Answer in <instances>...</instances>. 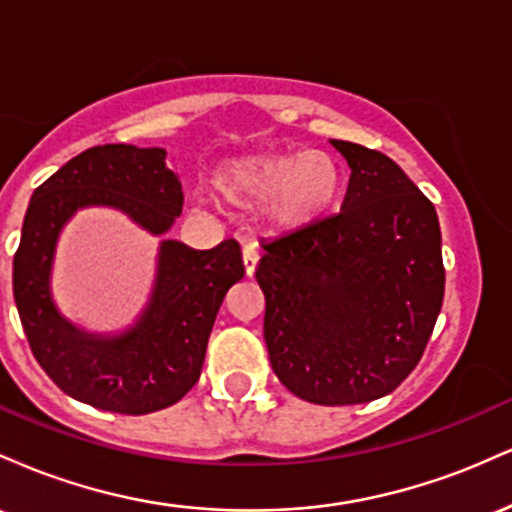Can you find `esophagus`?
Segmentation results:
<instances>
[{
    "instance_id": "34e87169",
    "label": "esophagus",
    "mask_w": 512,
    "mask_h": 512,
    "mask_svg": "<svg viewBox=\"0 0 512 512\" xmlns=\"http://www.w3.org/2000/svg\"><path fill=\"white\" fill-rule=\"evenodd\" d=\"M257 260H260V255H257L255 245H245V248H243V267H245V274H248V276L255 274Z\"/></svg>"
}]
</instances>
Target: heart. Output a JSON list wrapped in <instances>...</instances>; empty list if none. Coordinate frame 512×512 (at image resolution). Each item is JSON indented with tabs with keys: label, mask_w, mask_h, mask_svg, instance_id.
<instances>
[{
	"label": "heart",
	"mask_w": 512,
	"mask_h": 512,
	"mask_svg": "<svg viewBox=\"0 0 512 512\" xmlns=\"http://www.w3.org/2000/svg\"><path fill=\"white\" fill-rule=\"evenodd\" d=\"M342 187L337 161L327 151L255 154L233 158L214 173V190L223 202L257 207L279 231H301L332 207Z\"/></svg>",
	"instance_id": "b5f03b06"
}]
</instances>
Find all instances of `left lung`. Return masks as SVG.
Here are the masks:
<instances>
[{
  "label": "left lung",
  "mask_w": 512,
  "mask_h": 512,
  "mask_svg": "<svg viewBox=\"0 0 512 512\" xmlns=\"http://www.w3.org/2000/svg\"><path fill=\"white\" fill-rule=\"evenodd\" d=\"M332 146L351 168L342 211L269 243L255 276L276 378L313 404L342 407L402 385L445 293L436 207L392 158Z\"/></svg>",
  "instance_id": "obj_1"
}]
</instances>
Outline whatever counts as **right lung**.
Listing matches in <instances>:
<instances>
[{"label": "right lung", "instance_id": "obj_1", "mask_svg": "<svg viewBox=\"0 0 512 512\" xmlns=\"http://www.w3.org/2000/svg\"><path fill=\"white\" fill-rule=\"evenodd\" d=\"M81 207H115L154 236L182 211V187L163 149L105 144L50 175L28 204L14 255V301L35 361L79 402L115 414H151L199 380L223 298L245 276L236 240L192 250L163 240L154 293L137 325L115 337L88 334L57 313L52 255L62 226Z\"/></svg>", "mask_w": 512, "mask_h": 512}]
</instances>
